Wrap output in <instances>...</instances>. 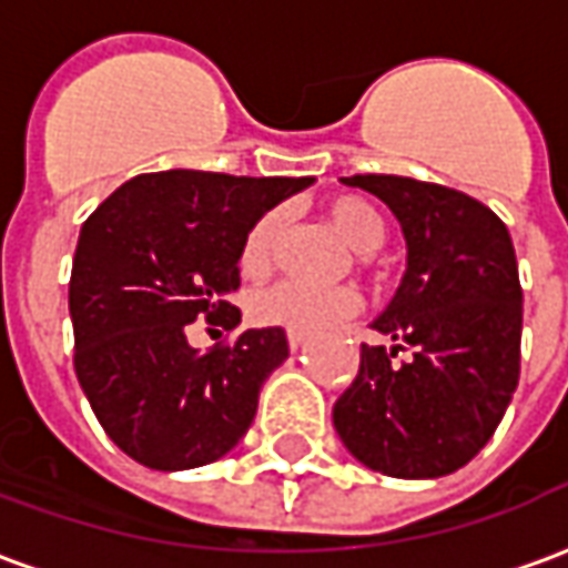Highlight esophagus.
<instances>
[{
    "mask_svg": "<svg viewBox=\"0 0 568 568\" xmlns=\"http://www.w3.org/2000/svg\"><path fill=\"white\" fill-rule=\"evenodd\" d=\"M301 344H304V334H288V346H292V349H297Z\"/></svg>",
    "mask_w": 568,
    "mask_h": 568,
    "instance_id": "esophagus-1",
    "label": "esophagus"
}]
</instances>
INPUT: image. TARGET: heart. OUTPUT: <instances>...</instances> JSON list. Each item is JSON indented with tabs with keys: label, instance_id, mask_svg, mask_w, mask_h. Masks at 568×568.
I'll return each mask as SVG.
<instances>
[{
	"label": "heart",
	"instance_id": "heart-1",
	"mask_svg": "<svg viewBox=\"0 0 568 568\" xmlns=\"http://www.w3.org/2000/svg\"><path fill=\"white\" fill-rule=\"evenodd\" d=\"M328 222L341 231L349 246L358 255H368L386 240V222L368 200L353 197V194H337L325 203ZM285 231V210L273 206L261 215L258 222L248 227L240 246V271L248 280H258L271 271L280 240ZM362 301L353 288H316V285L285 283L267 285L248 297V316L255 325H271L288 334H320L328 332L337 322L356 316Z\"/></svg>",
	"mask_w": 568,
	"mask_h": 568
}]
</instances>
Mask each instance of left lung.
Segmentation results:
<instances>
[{
    "label": "left lung",
    "instance_id": "1",
    "mask_svg": "<svg viewBox=\"0 0 568 568\" xmlns=\"http://www.w3.org/2000/svg\"><path fill=\"white\" fill-rule=\"evenodd\" d=\"M395 212L407 271L374 328L395 346L362 344L356 381L334 402L346 450L405 480L471 463L520 381L524 288L508 227L463 191L407 175H349ZM408 358L395 363L397 349Z\"/></svg>",
    "mask_w": 568,
    "mask_h": 568
}]
</instances>
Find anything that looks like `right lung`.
Wrapping results in <instances>:
<instances>
[{
    "label": "right lung",
    "instance_id": "right-lung-1",
    "mask_svg": "<svg viewBox=\"0 0 568 568\" xmlns=\"http://www.w3.org/2000/svg\"><path fill=\"white\" fill-rule=\"evenodd\" d=\"M313 179L203 170L142 173L81 224L69 313L75 377L130 459L182 471L246 435L258 389L288 356L283 328L194 349L191 322L234 332L240 246L248 227ZM210 332V328H206Z\"/></svg>",
    "mask_w": 568,
    "mask_h": 568
}]
</instances>
